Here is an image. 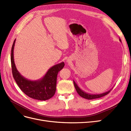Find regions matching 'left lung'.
Instances as JSON below:
<instances>
[{
    "mask_svg": "<svg viewBox=\"0 0 131 131\" xmlns=\"http://www.w3.org/2000/svg\"><path fill=\"white\" fill-rule=\"evenodd\" d=\"M120 41L121 42L120 39H119ZM73 83H74V86L75 87V90H76L77 93L79 95V96H81L82 97L85 99H88V100H92V99H98V98H100L102 97L107 95L108 94H109L110 91L112 90V89H111L110 90H109L107 92H104V93L102 94H88L85 92V91H83L81 89H80V88L77 85V84H76L74 81H73Z\"/></svg>",
    "mask_w": 131,
    "mask_h": 131,
    "instance_id": "8db88e82",
    "label": "left lung"
}]
</instances>
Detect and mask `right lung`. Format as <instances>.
Wrapping results in <instances>:
<instances>
[{
	"instance_id": "obj_1",
	"label": "right lung",
	"mask_w": 131,
	"mask_h": 131,
	"mask_svg": "<svg viewBox=\"0 0 131 131\" xmlns=\"http://www.w3.org/2000/svg\"><path fill=\"white\" fill-rule=\"evenodd\" d=\"M15 42L16 39L11 49V62L12 74L18 86L25 94L32 99L45 101L52 98L56 93L58 73L64 67V62H62L50 67L41 79L30 81L22 76L16 69L14 58Z\"/></svg>"
}]
</instances>
